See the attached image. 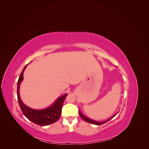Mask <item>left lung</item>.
I'll use <instances>...</instances> for the list:
<instances>
[{
	"label": "left lung",
	"instance_id": "left-lung-1",
	"mask_svg": "<svg viewBox=\"0 0 149 149\" xmlns=\"http://www.w3.org/2000/svg\"><path fill=\"white\" fill-rule=\"evenodd\" d=\"M79 116H80V117L83 120H84L85 121H86V122H88V123H91V124H95V125H101V124H104V123H107V121H109V120H111V119H112L114 118V117L117 114H116L115 116H112L111 118H110V119H109L108 120H105V121H102V122H97V121H96V120H92V119H89L88 118H87L86 116H84L81 112L80 111H79Z\"/></svg>",
	"mask_w": 149,
	"mask_h": 149
}]
</instances>
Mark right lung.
Returning <instances> with one entry per match:
<instances>
[{
  "label": "right lung",
  "instance_id": "right-lung-1",
  "mask_svg": "<svg viewBox=\"0 0 149 149\" xmlns=\"http://www.w3.org/2000/svg\"><path fill=\"white\" fill-rule=\"evenodd\" d=\"M26 66L22 70L17 82L18 102H19L22 112L29 120L38 125L45 126L55 123L60 118L63 104L65 98L67 96V94H65L60 97H58L55 102L53 104V105L46 108V109L37 110L31 109V108L26 106L20 100L19 94L20 85L24 79V72Z\"/></svg>",
  "mask_w": 149,
  "mask_h": 149
}]
</instances>
